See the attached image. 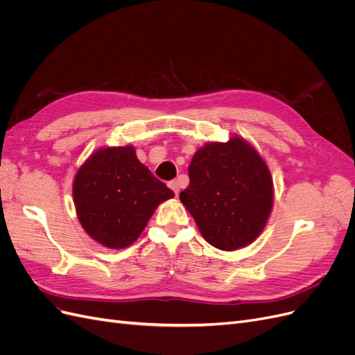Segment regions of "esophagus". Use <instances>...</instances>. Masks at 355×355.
<instances>
[{"mask_svg": "<svg viewBox=\"0 0 355 355\" xmlns=\"http://www.w3.org/2000/svg\"><path fill=\"white\" fill-rule=\"evenodd\" d=\"M168 187H170L171 189H173V192H175L176 196L179 194V188H180V187H179V182H178V180H171L170 184H168Z\"/></svg>", "mask_w": 355, "mask_h": 355, "instance_id": "esophagus-1", "label": "esophagus"}]
</instances>
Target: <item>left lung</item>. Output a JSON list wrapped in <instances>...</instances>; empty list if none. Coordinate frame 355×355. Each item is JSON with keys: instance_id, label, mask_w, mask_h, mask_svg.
<instances>
[{"instance_id": "1", "label": "left lung", "mask_w": 355, "mask_h": 355, "mask_svg": "<svg viewBox=\"0 0 355 355\" xmlns=\"http://www.w3.org/2000/svg\"><path fill=\"white\" fill-rule=\"evenodd\" d=\"M189 187L180 201L209 244L232 252L253 243L274 206L271 171L245 139L198 148L188 167Z\"/></svg>"}]
</instances>
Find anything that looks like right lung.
<instances>
[{
  "instance_id": "add662e5",
  "label": "right lung",
  "mask_w": 355,
  "mask_h": 355,
  "mask_svg": "<svg viewBox=\"0 0 355 355\" xmlns=\"http://www.w3.org/2000/svg\"><path fill=\"white\" fill-rule=\"evenodd\" d=\"M75 211L84 231L108 249L133 244L161 202L175 192L136 157L135 146H106L78 168L72 184Z\"/></svg>"
}]
</instances>
